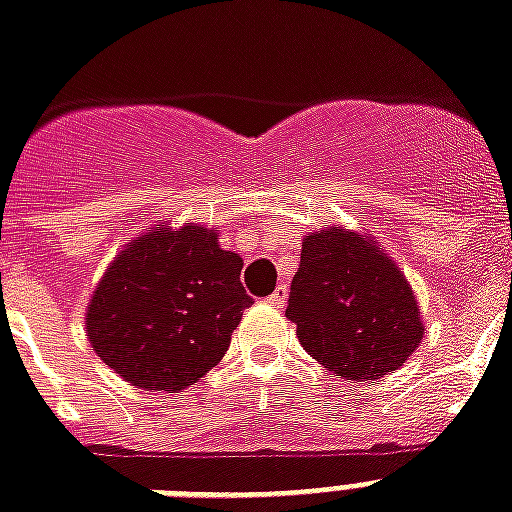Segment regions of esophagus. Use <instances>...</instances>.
Instances as JSON below:
<instances>
[{"instance_id": "obj_1", "label": "esophagus", "mask_w": 512, "mask_h": 512, "mask_svg": "<svg viewBox=\"0 0 512 512\" xmlns=\"http://www.w3.org/2000/svg\"><path fill=\"white\" fill-rule=\"evenodd\" d=\"M286 299H289V289H286V286L281 284V286H276V292H273V294H270V297H268V305L284 307V305H286Z\"/></svg>"}]
</instances>
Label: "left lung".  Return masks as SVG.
<instances>
[{
  "instance_id": "8db88e82",
  "label": "left lung",
  "mask_w": 512,
  "mask_h": 512,
  "mask_svg": "<svg viewBox=\"0 0 512 512\" xmlns=\"http://www.w3.org/2000/svg\"><path fill=\"white\" fill-rule=\"evenodd\" d=\"M286 318L326 371L371 384L410 360L426 331L405 270L378 239L344 226L302 239Z\"/></svg>"
}]
</instances>
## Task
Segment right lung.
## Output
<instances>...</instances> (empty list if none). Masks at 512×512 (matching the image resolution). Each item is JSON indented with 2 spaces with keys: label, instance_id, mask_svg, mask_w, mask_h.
<instances>
[{
  "label": "right lung",
  "instance_id": "1",
  "mask_svg": "<svg viewBox=\"0 0 512 512\" xmlns=\"http://www.w3.org/2000/svg\"><path fill=\"white\" fill-rule=\"evenodd\" d=\"M244 260L218 231L170 223L120 249L86 305V339L102 363L147 392H181L223 360L252 305Z\"/></svg>",
  "mask_w": 512,
  "mask_h": 512
}]
</instances>
